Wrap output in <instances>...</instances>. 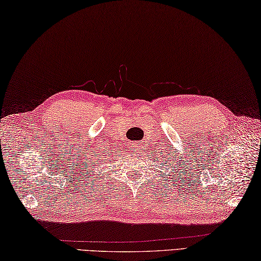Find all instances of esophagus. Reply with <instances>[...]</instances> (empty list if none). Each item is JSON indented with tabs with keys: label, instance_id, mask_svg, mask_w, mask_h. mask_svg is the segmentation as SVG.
<instances>
[{
	"label": "esophagus",
	"instance_id": "esophagus-1",
	"mask_svg": "<svg viewBox=\"0 0 261 261\" xmlns=\"http://www.w3.org/2000/svg\"><path fill=\"white\" fill-rule=\"evenodd\" d=\"M131 147H132V151H135L136 153H137L138 155H140L144 151L143 148V145L140 143H132L131 144Z\"/></svg>",
	"mask_w": 261,
	"mask_h": 261
}]
</instances>
